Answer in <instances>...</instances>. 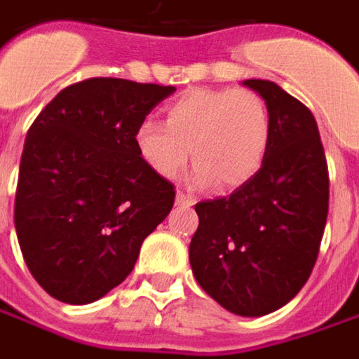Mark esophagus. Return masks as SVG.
Segmentation results:
<instances>
[{
	"mask_svg": "<svg viewBox=\"0 0 359 359\" xmlns=\"http://www.w3.org/2000/svg\"><path fill=\"white\" fill-rule=\"evenodd\" d=\"M177 204H179V206H192V204H194V198L189 196V194H184L182 191H177Z\"/></svg>",
	"mask_w": 359,
	"mask_h": 359,
	"instance_id": "1",
	"label": "esophagus"
}]
</instances>
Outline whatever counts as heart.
Segmentation results:
<instances>
[{
    "label": "heart",
    "instance_id": "1",
    "mask_svg": "<svg viewBox=\"0 0 359 359\" xmlns=\"http://www.w3.org/2000/svg\"><path fill=\"white\" fill-rule=\"evenodd\" d=\"M270 137L272 118L260 95L201 87L170 101L165 123L142 121L135 130V149L158 177H175L191 156L192 184L215 182L218 191H234L262 168Z\"/></svg>",
    "mask_w": 359,
    "mask_h": 359
}]
</instances>
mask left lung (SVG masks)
<instances>
[{
  "mask_svg": "<svg viewBox=\"0 0 359 359\" xmlns=\"http://www.w3.org/2000/svg\"><path fill=\"white\" fill-rule=\"evenodd\" d=\"M244 87L268 105L272 137L262 168L229 196L194 206L192 274L212 300L258 318L288 304L316 264L327 218L326 156L314 115L272 81Z\"/></svg>",
  "mask_w": 359,
  "mask_h": 359,
  "instance_id": "obj_1",
  "label": "left lung"
}]
</instances>
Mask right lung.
Instances as JSON below:
<instances>
[{
    "label": "right lung",
    "instance_id": "right-lung-1",
    "mask_svg": "<svg viewBox=\"0 0 359 359\" xmlns=\"http://www.w3.org/2000/svg\"><path fill=\"white\" fill-rule=\"evenodd\" d=\"M175 87L95 77L63 89L27 130L15 192L23 260L49 296L91 304L127 278L167 218L175 187L135 130Z\"/></svg>",
    "mask_w": 359,
    "mask_h": 359
}]
</instances>
